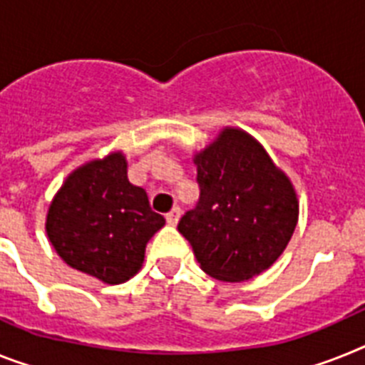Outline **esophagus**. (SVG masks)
I'll list each match as a JSON object with an SVG mask.
<instances>
[{
	"mask_svg": "<svg viewBox=\"0 0 365 365\" xmlns=\"http://www.w3.org/2000/svg\"><path fill=\"white\" fill-rule=\"evenodd\" d=\"M180 217H182V207H173V210L168 211L167 213V222L170 226H176L178 220H180Z\"/></svg>",
	"mask_w": 365,
	"mask_h": 365,
	"instance_id": "1",
	"label": "esophagus"
}]
</instances>
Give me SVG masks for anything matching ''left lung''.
Masks as SVG:
<instances>
[{"label":"left lung","mask_w":365,"mask_h":365,"mask_svg":"<svg viewBox=\"0 0 365 365\" xmlns=\"http://www.w3.org/2000/svg\"><path fill=\"white\" fill-rule=\"evenodd\" d=\"M200 187L178 222L202 271L222 282L256 277L284 252L299 219L295 189L258 140L235 128L195 155Z\"/></svg>","instance_id":"1"}]
</instances>
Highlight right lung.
I'll return each instance as SVG.
<instances>
[{
  "label": "right lung",
  "instance_id": "right-lung-1",
  "mask_svg": "<svg viewBox=\"0 0 365 365\" xmlns=\"http://www.w3.org/2000/svg\"><path fill=\"white\" fill-rule=\"evenodd\" d=\"M165 219L143 187L128 180L122 152L76 168L51 200L46 232L70 267L106 284L130 280Z\"/></svg>",
  "mask_w": 365,
  "mask_h": 365
}]
</instances>
